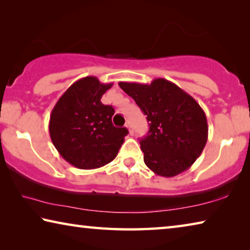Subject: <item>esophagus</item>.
I'll use <instances>...</instances> for the list:
<instances>
[{"label":"esophagus","instance_id":"obj_1","mask_svg":"<svg viewBox=\"0 0 250 250\" xmlns=\"http://www.w3.org/2000/svg\"><path fill=\"white\" fill-rule=\"evenodd\" d=\"M125 128L129 130V133L130 134H132V130H131V125H130L129 122H126V124H125Z\"/></svg>","mask_w":250,"mask_h":250}]
</instances>
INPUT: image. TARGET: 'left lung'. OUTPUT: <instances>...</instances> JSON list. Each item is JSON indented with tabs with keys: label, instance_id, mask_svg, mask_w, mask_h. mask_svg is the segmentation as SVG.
Returning <instances> with one entry per match:
<instances>
[{
	"label": "left lung",
	"instance_id": "left-lung-1",
	"mask_svg": "<svg viewBox=\"0 0 250 250\" xmlns=\"http://www.w3.org/2000/svg\"><path fill=\"white\" fill-rule=\"evenodd\" d=\"M119 86L149 122V132L140 141L146 166L164 177L188 170L208 137L205 112L197 101L164 78H155L150 84L120 82Z\"/></svg>",
	"mask_w": 250,
	"mask_h": 250
}]
</instances>
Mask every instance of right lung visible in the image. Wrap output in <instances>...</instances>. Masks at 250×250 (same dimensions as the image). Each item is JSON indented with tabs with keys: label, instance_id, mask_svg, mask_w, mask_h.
Listing matches in <instances>:
<instances>
[{
	"label": "right lung",
	"instance_id": "add662e5",
	"mask_svg": "<svg viewBox=\"0 0 250 250\" xmlns=\"http://www.w3.org/2000/svg\"><path fill=\"white\" fill-rule=\"evenodd\" d=\"M112 84L87 76L71 84L52 110L50 139L58 153L75 167L91 170L111 162L128 134L125 128L112 125L115 109L100 101Z\"/></svg>",
	"mask_w": 250,
	"mask_h": 250
}]
</instances>
